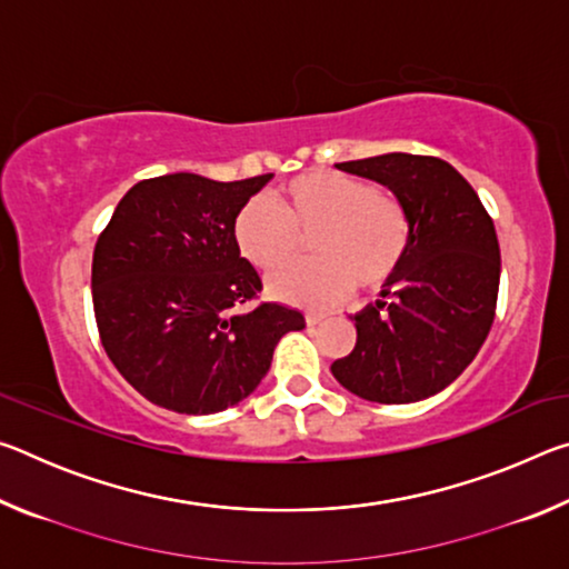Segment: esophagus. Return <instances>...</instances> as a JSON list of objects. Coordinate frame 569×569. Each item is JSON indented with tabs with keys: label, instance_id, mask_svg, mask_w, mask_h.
Listing matches in <instances>:
<instances>
[{
	"label": "esophagus",
	"instance_id": "esophagus-1",
	"mask_svg": "<svg viewBox=\"0 0 569 569\" xmlns=\"http://www.w3.org/2000/svg\"><path fill=\"white\" fill-rule=\"evenodd\" d=\"M321 321H323L321 313H306V323L308 326H316V323H321Z\"/></svg>",
	"mask_w": 569,
	"mask_h": 569
}]
</instances>
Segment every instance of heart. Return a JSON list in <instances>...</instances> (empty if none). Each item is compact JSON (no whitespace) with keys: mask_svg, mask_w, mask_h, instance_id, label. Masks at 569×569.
I'll use <instances>...</instances> for the list:
<instances>
[{"mask_svg":"<svg viewBox=\"0 0 569 569\" xmlns=\"http://www.w3.org/2000/svg\"><path fill=\"white\" fill-rule=\"evenodd\" d=\"M308 237L313 264L287 267ZM238 256L271 273L268 291L286 303L326 308L359 283L377 291L399 271L411 246V216L393 192L336 170L303 172L271 203L248 200L233 218Z\"/></svg>","mask_w":569,"mask_h":569,"instance_id":"b5f03b06","label":"heart"}]
</instances>
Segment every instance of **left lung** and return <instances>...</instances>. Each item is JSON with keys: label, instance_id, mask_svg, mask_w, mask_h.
<instances>
[{"label": "left lung", "instance_id": "obj_1", "mask_svg": "<svg viewBox=\"0 0 569 569\" xmlns=\"http://www.w3.org/2000/svg\"><path fill=\"white\" fill-rule=\"evenodd\" d=\"M387 186L411 216V246L383 301L353 316L356 346L331 371L343 389L379 403H411L449 387L492 329L499 243L475 188L431 156L336 166Z\"/></svg>", "mask_w": 569, "mask_h": 569}]
</instances>
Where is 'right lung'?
Masks as SVG:
<instances>
[{
	"label": "right lung",
	"instance_id": "1",
	"mask_svg": "<svg viewBox=\"0 0 569 569\" xmlns=\"http://www.w3.org/2000/svg\"><path fill=\"white\" fill-rule=\"evenodd\" d=\"M273 176L218 182L148 178L114 208L92 256L100 341L124 381L178 413L236 407L266 377L276 343L306 321L256 301L261 276L238 256L233 218Z\"/></svg>",
	"mask_w": 569,
	"mask_h": 569
}]
</instances>
